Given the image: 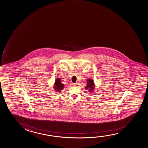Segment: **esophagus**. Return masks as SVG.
Listing matches in <instances>:
<instances>
[{"mask_svg": "<svg viewBox=\"0 0 148 148\" xmlns=\"http://www.w3.org/2000/svg\"><path fill=\"white\" fill-rule=\"evenodd\" d=\"M71 85H72V86H77V84H75V83H72Z\"/></svg>", "mask_w": 148, "mask_h": 148, "instance_id": "obj_1", "label": "esophagus"}]
</instances>
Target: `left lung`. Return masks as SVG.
I'll list each match as a JSON object with an SVG mask.
<instances>
[{
	"instance_id": "left-lung-1",
	"label": "left lung",
	"mask_w": 148,
	"mask_h": 148,
	"mask_svg": "<svg viewBox=\"0 0 148 148\" xmlns=\"http://www.w3.org/2000/svg\"><path fill=\"white\" fill-rule=\"evenodd\" d=\"M86 90L89 89V91H92L94 88V82L91 79H88L87 80V84L86 86Z\"/></svg>"
}]
</instances>
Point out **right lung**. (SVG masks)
I'll return each mask as SVG.
<instances>
[{
    "instance_id": "obj_1",
    "label": "right lung",
    "mask_w": 148,
    "mask_h": 148,
    "mask_svg": "<svg viewBox=\"0 0 148 148\" xmlns=\"http://www.w3.org/2000/svg\"><path fill=\"white\" fill-rule=\"evenodd\" d=\"M64 85L61 82L60 78H58L57 79H56L54 87L56 91H57L58 92H60L61 90L64 88Z\"/></svg>"
}]
</instances>
